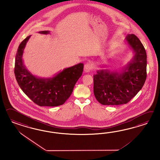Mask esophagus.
<instances>
[{"instance_id": "1", "label": "esophagus", "mask_w": 160, "mask_h": 160, "mask_svg": "<svg viewBox=\"0 0 160 160\" xmlns=\"http://www.w3.org/2000/svg\"><path fill=\"white\" fill-rule=\"evenodd\" d=\"M92 66L91 64L86 63L84 66V71L86 73H88L89 72H90V70H92Z\"/></svg>"}]
</instances>
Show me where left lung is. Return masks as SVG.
<instances>
[{
  "mask_svg": "<svg viewBox=\"0 0 160 160\" xmlns=\"http://www.w3.org/2000/svg\"><path fill=\"white\" fill-rule=\"evenodd\" d=\"M125 43L133 52L131 60L120 70L100 69L93 75V91L102 105H121L140 91L147 78V54L135 34H128Z\"/></svg>",
  "mask_w": 160,
  "mask_h": 160,
  "instance_id": "obj_1",
  "label": "left lung"
}]
</instances>
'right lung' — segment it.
Returning a JSON list of instances; mask_svg holds the SVG:
<instances>
[{
  "label": "right lung",
  "mask_w": 160,
  "mask_h": 160,
  "mask_svg": "<svg viewBox=\"0 0 160 160\" xmlns=\"http://www.w3.org/2000/svg\"><path fill=\"white\" fill-rule=\"evenodd\" d=\"M48 34L50 31H40ZM31 35L23 40L15 58V74L20 88L40 106L55 107L63 104L73 92V88L83 72V63L66 68L53 77L39 78L29 72L23 63V54Z\"/></svg>",
  "instance_id": "obj_1"
}]
</instances>
